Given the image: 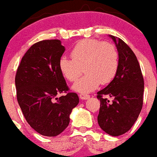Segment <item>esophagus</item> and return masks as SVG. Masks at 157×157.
I'll use <instances>...</instances> for the list:
<instances>
[{"label":"esophagus","mask_w":157,"mask_h":157,"mask_svg":"<svg viewBox=\"0 0 157 157\" xmlns=\"http://www.w3.org/2000/svg\"><path fill=\"white\" fill-rule=\"evenodd\" d=\"M79 97H80V99H82V100H87L90 98V95H88V94L82 93L79 95Z\"/></svg>","instance_id":"obj_1"}]
</instances>
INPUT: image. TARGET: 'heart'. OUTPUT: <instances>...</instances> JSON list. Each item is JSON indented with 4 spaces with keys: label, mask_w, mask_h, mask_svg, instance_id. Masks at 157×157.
<instances>
[{
    "label": "heart",
    "mask_w": 157,
    "mask_h": 157,
    "mask_svg": "<svg viewBox=\"0 0 157 157\" xmlns=\"http://www.w3.org/2000/svg\"><path fill=\"white\" fill-rule=\"evenodd\" d=\"M71 56H61L59 70L65 78L75 82L86 71L84 75L73 86L77 92L88 93L100 84H108L115 78L119 68V54L116 46L107 41L96 39L80 40L71 51Z\"/></svg>",
    "instance_id": "obj_1"
}]
</instances>
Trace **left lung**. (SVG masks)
<instances>
[{
	"instance_id": "8db88e82",
	"label": "left lung",
	"mask_w": 157,
	"mask_h": 157,
	"mask_svg": "<svg viewBox=\"0 0 157 157\" xmlns=\"http://www.w3.org/2000/svg\"><path fill=\"white\" fill-rule=\"evenodd\" d=\"M111 37L119 54V68L111 83L97 92L101 102L97 121L105 133L117 136L128 132L137 120L143 105L144 79L132 50L120 38Z\"/></svg>"
}]
</instances>
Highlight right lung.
Returning <instances> with one entry per match:
<instances>
[{
  "mask_svg": "<svg viewBox=\"0 0 157 157\" xmlns=\"http://www.w3.org/2000/svg\"><path fill=\"white\" fill-rule=\"evenodd\" d=\"M64 52L59 40L35 43L21 59L15 78L17 101L25 120L46 136H56L67 128L70 114L79 103L59 70ZM61 93L66 95L56 98Z\"/></svg>",
  "mask_w": 157,
  "mask_h": 157,
  "instance_id": "right-lung-1",
  "label": "right lung"
}]
</instances>
